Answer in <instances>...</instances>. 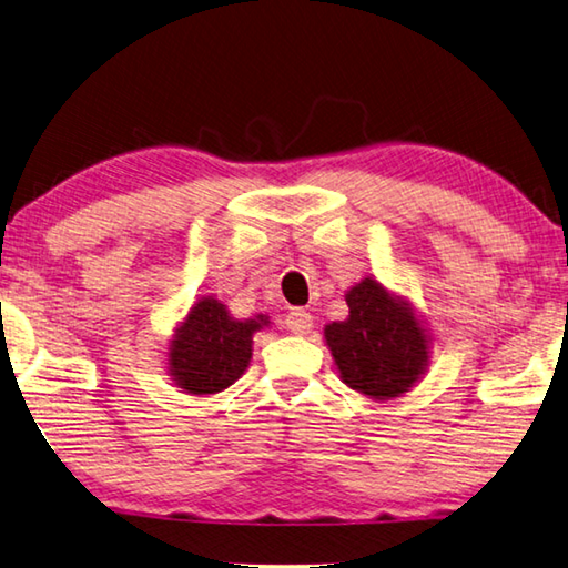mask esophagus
<instances>
[{"label": "esophagus", "instance_id": "obj_1", "mask_svg": "<svg viewBox=\"0 0 568 568\" xmlns=\"http://www.w3.org/2000/svg\"><path fill=\"white\" fill-rule=\"evenodd\" d=\"M286 328L292 331V334H296V336H306V334H312V328H314V318H312V314L308 312H304V308H292V312L286 314Z\"/></svg>", "mask_w": 568, "mask_h": 568}]
</instances>
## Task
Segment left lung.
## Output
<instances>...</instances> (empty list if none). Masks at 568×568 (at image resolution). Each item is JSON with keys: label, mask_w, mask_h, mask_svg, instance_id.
<instances>
[{"label": "left lung", "mask_w": 568, "mask_h": 568, "mask_svg": "<svg viewBox=\"0 0 568 568\" xmlns=\"http://www.w3.org/2000/svg\"><path fill=\"white\" fill-rule=\"evenodd\" d=\"M348 318L324 328L326 344L348 388L376 400L408 393L425 373L427 338L408 302L363 280L346 294Z\"/></svg>", "instance_id": "1"}]
</instances>
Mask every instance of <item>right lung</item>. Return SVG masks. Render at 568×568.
<instances>
[{"mask_svg":"<svg viewBox=\"0 0 568 568\" xmlns=\"http://www.w3.org/2000/svg\"><path fill=\"white\" fill-rule=\"evenodd\" d=\"M270 324L264 316L237 321L217 298L202 296L190 308L170 344L168 368L178 388L190 395L220 393L250 366L254 331Z\"/></svg>","mask_w":568,"mask_h":568,"instance_id":"obj_1","label":"right lung"}]
</instances>
